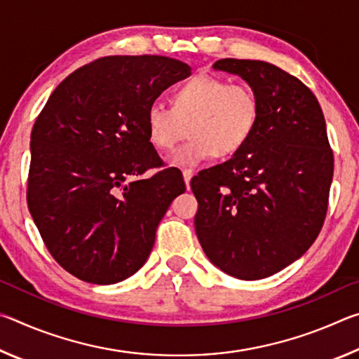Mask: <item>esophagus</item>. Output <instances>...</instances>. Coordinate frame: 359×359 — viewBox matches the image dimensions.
Instances as JSON below:
<instances>
[{
	"instance_id": "34e87169",
	"label": "esophagus",
	"mask_w": 359,
	"mask_h": 359,
	"mask_svg": "<svg viewBox=\"0 0 359 359\" xmlns=\"http://www.w3.org/2000/svg\"><path fill=\"white\" fill-rule=\"evenodd\" d=\"M191 177H193V172L190 171V169H185V171H184V180H185V185H187L188 190H190V180H191Z\"/></svg>"
}]
</instances>
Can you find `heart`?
<instances>
[{
    "label": "heart",
    "instance_id": "obj_1",
    "mask_svg": "<svg viewBox=\"0 0 359 359\" xmlns=\"http://www.w3.org/2000/svg\"><path fill=\"white\" fill-rule=\"evenodd\" d=\"M259 115V98L250 85L199 74L171 95V109L158 102L149 107L147 131L158 150L171 151L188 128L191 139L171 161L177 166H196L214 155L228 158L244 149Z\"/></svg>",
    "mask_w": 359,
    "mask_h": 359
}]
</instances>
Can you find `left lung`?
<instances>
[{
	"label": "left lung",
	"mask_w": 359,
	"mask_h": 359,
	"mask_svg": "<svg viewBox=\"0 0 359 359\" xmlns=\"http://www.w3.org/2000/svg\"><path fill=\"white\" fill-rule=\"evenodd\" d=\"M257 92L261 115L229 161L191 179L199 244L217 267L259 280L309 250L323 226L334 172L323 111L311 88L277 66L224 58Z\"/></svg>",
	"instance_id": "obj_1"
}]
</instances>
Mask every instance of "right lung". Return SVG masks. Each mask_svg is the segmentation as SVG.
Returning <instances> with one entry per match:
<instances>
[{"mask_svg": "<svg viewBox=\"0 0 359 359\" xmlns=\"http://www.w3.org/2000/svg\"><path fill=\"white\" fill-rule=\"evenodd\" d=\"M190 66L161 55L98 58L53 90L32 131L27 203L53 259L111 285L147 261L185 182L150 142L147 111ZM147 168H161L139 180Z\"/></svg>", "mask_w": 359, "mask_h": 359, "instance_id": "obj_1", "label": "right lung"}]
</instances>
